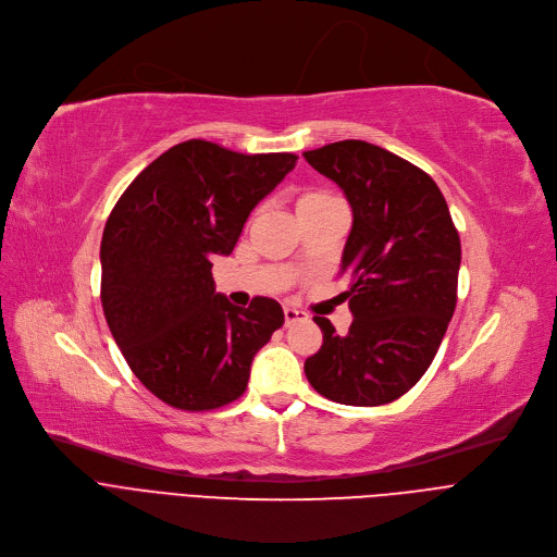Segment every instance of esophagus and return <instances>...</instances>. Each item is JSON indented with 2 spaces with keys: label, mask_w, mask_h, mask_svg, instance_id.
Returning a JSON list of instances; mask_svg holds the SVG:
<instances>
[{
  "label": "esophagus",
  "mask_w": 557,
  "mask_h": 557,
  "mask_svg": "<svg viewBox=\"0 0 557 557\" xmlns=\"http://www.w3.org/2000/svg\"><path fill=\"white\" fill-rule=\"evenodd\" d=\"M302 318H307L305 311H300V309H296V307H284V323H286V325L296 323V320H302Z\"/></svg>",
  "instance_id": "1"
}]
</instances>
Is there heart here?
Masks as SVG:
<instances>
[{"mask_svg": "<svg viewBox=\"0 0 557 557\" xmlns=\"http://www.w3.org/2000/svg\"><path fill=\"white\" fill-rule=\"evenodd\" d=\"M327 200H334L332 194L323 191V189H309L305 194L298 196V202H296V210H305V208H313V205H323Z\"/></svg>", "mask_w": 557, "mask_h": 557, "instance_id": "obj_1", "label": "heart"}]
</instances>
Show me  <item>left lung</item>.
Instances as JSON below:
<instances>
[{"instance_id":"1","label":"left lung","mask_w":557,"mask_h":557,"mask_svg":"<svg viewBox=\"0 0 557 557\" xmlns=\"http://www.w3.org/2000/svg\"><path fill=\"white\" fill-rule=\"evenodd\" d=\"M352 208L341 273L355 320L338 336L315 315L323 345L305 361L309 384L332 401L382 406L429 370L456 309L460 237L433 178L361 139L302 153Z\"/></svg>"}]
</instances>
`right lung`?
Here are the masks:
<instances>
[{
    "instance_id": "add662e5",
    "label": "right lung",
    "mask_w": 557,
    "mask_h": 557,
    "mask_svg": "<svg viewBox=\"0 0 557 557\" xmlns=\"http://www.w3.org/2000/svg\"><path fill=\"white\" fill-rule=\"evenodd\" d=\"M294 153L246 156L205 139L175 144L112 208L101 239V305L133 374L181 411L239 399L250 363L284 311L216 294L212 259L230 255L255 205L296 166Z\"/></svg>"
}]
</instances>
